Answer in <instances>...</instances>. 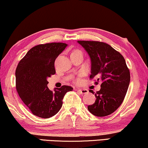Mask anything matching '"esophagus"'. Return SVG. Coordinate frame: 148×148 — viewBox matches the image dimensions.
<instances>
[{
  "instance_id": "34e87169",
  "label": "esophagus",
  "mask_w": 148,
  "mask_h": 148,
  "mask_svg": "<svg viewBox=\"0 0 148 148\" xmlns=\"http://www.w3.org/2000/svg\"><path fill=\"white\" fill-rule=\"evenodd\" d=\"M77 90L79 91L81 94H87V93H88V90H86V89H79V88H77Z\"/></svg>"
}]
</instances>
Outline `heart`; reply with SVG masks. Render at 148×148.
<instances>
[{
	"mask_svg": "<svg viewBox=\"0 0 148 148\" xmlns=\"http://www.w3.org/2000/svg\"><path fill=\"white\" fill-rule=\"evenodd\" d=\"M75 51H79V50H75ZM74 52H75V51H74ZM79 80H77V82H79Z\"/></svg>",
	"mask_w": 148,
	"mask_h": 148,
	"instance_id": "1",
	"label": "heart"
}]
</instances>
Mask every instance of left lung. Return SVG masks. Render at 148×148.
<instances>
[{"label": "left lung", "instance_id": "obj_1", "mask_svg": "<svg viewBox=\"0 0 148 148\" xmlns=\"http://www.w3.org/2000/svg\"><path fill=\"white\" fill-rule=\"evenodd\" d=\"M77 42L88 52L91 59L90 78L101 83L100 90L95 93L94 104L88 109L96 116H106L121 106L130 83V72L120 52L109 44L98 41ZM94 94L93 91H90Z\"/></svg>", "mask_w": 148, "mask_h": 148}]
</instances>
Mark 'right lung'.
<instances>
[{"label": "right lung", "mask_w": 148, "mask_h": 148, "mask_svg": "<svg viewBox=\"0 0 148 148\" xmlns=\"http://www.w3.org/2000/svg\"><path fill=\"white\" fill-rule=\"evenodd\" d=\"M67 44L52 42L32 48L20 60L15 71L16 89L21 100L32 114L48 119L55 115L62 99L73 88L62 86L54 92L48 88L47 78L55 74L54 61Z\"/></svg>", "instance_id": "obj_1"}]
</instances>
